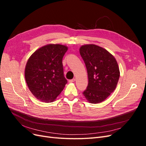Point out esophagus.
<instances>
[{
    "label": "esophagus",
    "instance_id": "obj_1",
    "mask_svg": "<svg viewBox=\"0 0 146 146\" xmlns=\"http://www.w3.org/2000/svg\"><path fill=\"white\" fill-rule=\"evenodd\" d=\"M75 81H76V79L73 78V79H71V80H69V83H72V82H74Z\"/></svg>",
    "mask_w": 146,
    "mask_h": 146
}]
</instances>
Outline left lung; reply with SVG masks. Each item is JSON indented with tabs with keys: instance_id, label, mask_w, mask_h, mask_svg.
<instances>
[{
	"instance_id": "8db88e82",
	"label": "left lung",
	"mask_w": 146,
	"mask_h": 146,
	"mask_svg": "<svg viewBox=\"0 0 146 146\" xmlns=\"http://www.w3.org/2000/svg\"><path fill=\"white\" fill-rule=\"evenodd\" d=\"M80 54L88 77L83 94L91 104L100 103L116 89L120 76L117 61L107 50L94 44L82 46Z\"/></svg>"
}]
</instances>
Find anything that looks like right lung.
Returning <instances> with one entry per match:
<instances>
[{
	"mask_svg": "<svg viewBox=\"0 0 146 146\" xmlns=\"http://www.w3.org/2000/svg\"><path fill=\"white\" fill-rule=\"evenodd\" d=\"M68 47L48 44L35 51L26 64L25 78L32 94L44 102H52L68 83L64 76L63 58Z\"/></svg>",
	"mask_w": 146,
	"mask_h": 146,
	"instance_id": "right-lung-1",
	"label": "right lung"
}]
</instances>
